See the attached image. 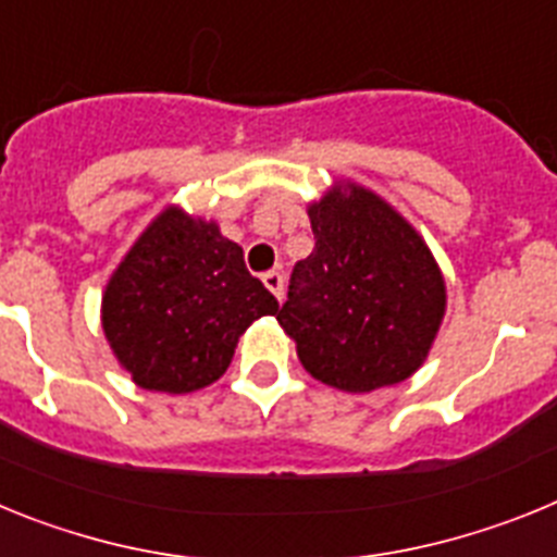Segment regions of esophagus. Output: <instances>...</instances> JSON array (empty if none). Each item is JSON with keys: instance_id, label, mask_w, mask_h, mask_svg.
<instances>
[{"instance_id": "34e87169", "label": "esophagus", "mask_w": 557, "mask_h": 557, "mask_svg": "<svg viewBox=\"0 0 557 557\" xmlns=\"http://www.w3.org/2000/svg\"><path fill=\"white\" fill-rule=\"evenodd\" d=\"M262 282H264V287H268L270 293L278 298V301H282V298H284V275L278 273V270H268V273L262 275Z\"/></svg>"}]
</instances>
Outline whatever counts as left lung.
Instances as JSON below:
<instances>
[{
    "instance_id": "obj_1",
    "label": "left lung",
    "mask_w": 557,
    "mask_h": 557,
    "mask_svg": "<svg viewBox=\"0 0 557 557\" xmlns=\"http://www.w3.org/2000/svg\"><path fill=\"white\" fill-rule=\"evenodd\" d=\"M314 250L295 262L275 321L301 366L348 393L405 382L444 321L446 287L424 239L373 191L348 184L309 206Z\"/></svg>"
}]
</instances>
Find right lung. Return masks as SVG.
Instances as JSON below:
<instances>
[{
	"mask_svg": "<svg viewBox=\"0 0 557 557\" xmlns=\"http://www.w3.org/2000/svg\"><path fill=\"white\" fill-rule=\"evenodd\" d=\"M278 312L214 223L166 209L133 245L102 295L113 354L145 391L191 393L220 379L236 339Z\"/></svg>",
	"mask_w": 557,
	"mask_h": 557,
	"instance_id": "obj_1",
	"label": "right lung"
}]
</instances>
